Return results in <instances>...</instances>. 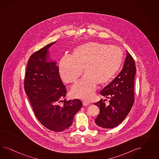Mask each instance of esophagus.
I'll use <instances>...</instances> for the list:
<instances>
[{"label": "esophagus", "instance_id": "34e87169", "mask_svg": "<svg viewBox=\"0 0 159 159\" xmlns=\"http://www.w3.org/2000/svg\"><path fill=\"white\" fill-rule=\"evenodd\" d=\"M83 106H88V105H89L90 103H89V102H87V101H83Z\"/></svg>", "mask_w": 159, "mask_h": 159}]
</instances>
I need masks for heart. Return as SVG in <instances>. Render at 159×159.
<instances>
[{
    "instance_id": "b5f03b06",
    "label": "heart",
    "mask_w": 159,
    "mask_h": 159,
    "mask_svg": "<svg viewBox=\"0 0 159 159\" xmlns=\"http://www.w3.org/2000/svg\"><path fill=\"white\" fill-rule=\"evenodd\" d=\"M122 59L123 52L118 47L90 42L75 48L72 56H63L59 73L63 82L72 83L77 81L83 69L85 75L73 86L71 93L76 98L89 100L95 93L97 83L106 84L116 75Z\"/></svg>"
}]
</instances>
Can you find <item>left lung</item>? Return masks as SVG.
Instances as JSON below:
<instances>
[{"label": "left lung", "mask_w": 159, "mask_h": 159, "mask_svg": "<svg viewBox=\"0 0 159 159\" xmlns=\"http://www.w3.org/2000/svg\"><path fill=\"white\" fill-rule=\"evenodd\" d=\"M135 74V61L127 51L122 70L100 92L101 95L110 99V104L106 106L102 100L94 103L100 107V114L95 120L96 126L113 128L124 120L134 102Z\"/></svg>", "instance_id": "obj_1"}]
</instances>
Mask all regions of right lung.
I'll return each mask as SVG.
<instances>
[{
	"instance_id": "right-lung-1",
	"label": "right lung",
	"mask_w": 159,
	"mask_h": 159,
	"mask_svg": "<svg viewBox=\"0 0 159 159\" xmlns=\"http://www.w3.org/2000/svg\"><path fill=\"white\" fill-rule=\"evenodd\" d=\"M57 41L34 52L29 58L24 79V90L34 114L45 128L62 132L72 124L83 104L79 99L66 100V87L59 76L56 62L48 61L49 48ZM64 99L62 106L58 103Z\"/></svg>"
}]
</instances>
